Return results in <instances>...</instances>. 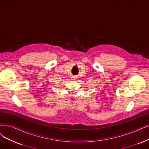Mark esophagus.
I'll return each mask as SVG.
<instances>
[{"mask_svg":"<svg viewBox=\"0 0 149 149\" xmlns=\"http://www.w3.org/2000/svg\"><path fill=\"white\" fill-rule=\"evenodd\" d=\"M73 78V79H76V78H75V77H73V78Z\"/></svg>","mask_w":149,"mask_h":149,"instance_id":"esophagus-1","label":"esophagus"}]
</instances>
